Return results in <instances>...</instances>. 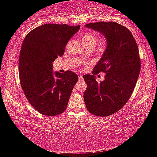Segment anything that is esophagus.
Masks as SVG:
<instances>
[{
    "label": "esophagus",
    "instance_id": "34e87169",
    "mask_svg": "<svg viewBox=\"0 0 157 157\" xmlns=\"http://www.w3.org/2000/svg\"><path fill=\"white\" fill-rule=\"evenodd\" d=\"M83 80L82 77L81 76V75H80V76H79V80Z\"/></svg>",
    "mask_w": 157,
    "mask_h": 157
}]
</instances>
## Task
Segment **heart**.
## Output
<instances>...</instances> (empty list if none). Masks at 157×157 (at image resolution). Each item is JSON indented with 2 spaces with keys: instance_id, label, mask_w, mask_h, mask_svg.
I'll return each instance as SVG.
<instances>
[{
  "instance_id": "heart-1",
  "label": "heart",
  "mask_w": 157,
  "mask_h": 157,
  "mask_svg": "<svg viewBox=\"0 0 157 157\" xmlns=\"http://www.w3.org/2000/svg\"><path fill=\"white\" fill-rule=\"evenodd\" d=\"M97 41H98V38L97 35L91 32H87L84 34L82 37V42L86 47H89V46L94 47L97 44Z\"/></svg>"
}]
</instances>
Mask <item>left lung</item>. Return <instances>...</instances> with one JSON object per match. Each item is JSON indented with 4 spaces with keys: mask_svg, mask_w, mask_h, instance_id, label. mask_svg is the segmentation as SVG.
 <instances>
[{
    "mask_svg": "<svg viewBox=\"0 0 157 157\" xmlns=\"http://www.w3.org/2000/svg\"><path fill=\"white\" fill-rule=\"evenodd\" d=\"M85 26L102 34L107 46L92 72L105 73V80L98 82L94 75L82 76L87 84L84 102L92 114L109 116L125 105L134 91L141 68L138 46L129 29L117 23L97 22Z\"/></svg>",
    "mask_w": 157,
    "mask_h": 157,
    "instance_id": "left-lung-1",
    "label": "left lung"
}]
</instances>
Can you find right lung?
<instances>
[{
  "label": "right lung",
  "instance_id": "right-lung-1",
  "mask_svg": "<svg viewBox=\"0 0 157 157\" xmlns=\"http://www.w3.org/2000/svg\"><path fill=\"white\" fill-rule=\"evenodd\" d=\"M80 26L44 24L27 34L19 57L21 87L29 103L38 112L56 116L67 107L77 74L66 71L53 72V62L64 54L68 40Z\"/></svg>",
  "mask_w": 157,
  "mask_h": 157
}]
</instances>
